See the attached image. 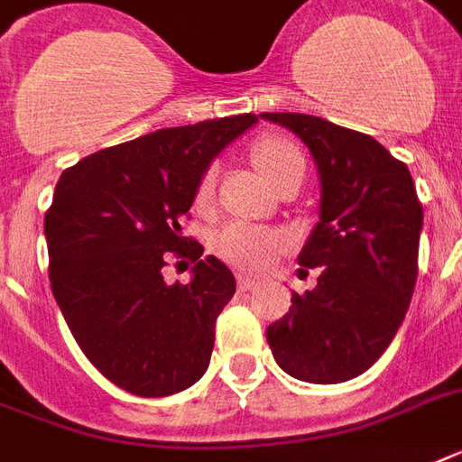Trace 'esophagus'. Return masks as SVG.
<instances>
[{"label":"esophagus","instance_id":"esophagus-1","mask_svg":"<svg viewBox=\"0 0 462 462\" xmlns=\"http://www.w3.org/2000/svg\"><path fill=\"white\" fill-rule=\"evenodd\" d=\"M237 285H239V290H252V288H256V285H259V281H256V278H252V275L239 273L237 275Z\"/></svg>","mask_w":462,"mask_h":462}]
</instances>
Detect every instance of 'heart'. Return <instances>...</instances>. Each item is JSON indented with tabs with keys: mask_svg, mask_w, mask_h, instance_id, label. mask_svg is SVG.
Wrapping results in <instances>:
<instances>
[{
	"mask_svg": "<svg viewBox=\"0 0 462 462\" xmlns=\"http://www.w3.org/2000/svg\"><path fill=\"white\" fill-rule=\"evenodd\" d=\"M252 158L271 184H278L288 174L304 170L302 151L290 139L275 136V134H266V136L254 141ZM213 187H216V167L210 165L199 181L196 199L208 201ZM282 245H285L282 232L252 223H230L216 235L217 254L232 263L249 268L266 266Z\"/></svg>",
	"mask_w": 462,
	"mask_h": 462,
	"instance_id": "obj_1",
	"label": "heart"
}]
</instances>
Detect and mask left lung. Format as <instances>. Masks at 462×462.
<instances>
[{
    "mask_svg": "<svg viewBox=\"0 0 462 462\" xmlns=\"http://www.w3.org/2000/svg\"><path fill=\"white\" fill-rule=\"evenodd\" d=\"M297 134L321 181L319 223L297 256L319 282L266 328L282 372L309 383L365 374L401 328L417 282L422 203L379 141L300 112H263ZM307 273V271H304Z\"/></svg>",
    "mask_w": 462,
    "mask_h": 462,
    "instance_id": "obj_1",
    "label": "left lung"
}]
</instances>
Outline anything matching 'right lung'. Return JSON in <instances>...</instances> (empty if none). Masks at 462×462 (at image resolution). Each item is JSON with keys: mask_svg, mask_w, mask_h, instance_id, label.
<instances>
[{"mask_svg": "<svg viewBox=\"0 0 462 462\" xmlns=\"http://www.w3.org/2000/svg\"><path fill=\"white\" fill-rule=\"evenodd\" d=\"M256 122L235 115L158 129L61 172L45 213L52 295L83 355L115 386L162 398L208 369L235 275L203 259L181 220L210 160ZM172 255L197 261L187 286L162 278Z\"/></svg>", "mask_w": 462, "mask_h": 462, "instance_id": "add662e5", "label": "right lung"}]
</instances>
